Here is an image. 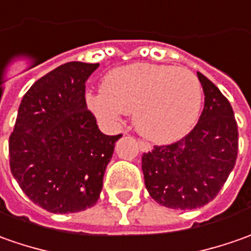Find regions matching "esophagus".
<instances>
[{"instance_id": "obj_1", "label": "esophagus", "mask_w": 251, "mask_h": 251, "mask_svg": "<svg viewBox=\"0 0 251 251\" xmlns=\"http://www.w3.org/2000/svg\"><path fill=\"white\" fill-rule=\"evenodd\" d=\"M138 145H139V149L142 151V152H149L152 148H151V145L148 144V142H144V141H139L138 142Z\"/></svg>"}]
</instances>
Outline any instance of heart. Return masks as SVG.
Instances as JSON below:
<instances>
[{"mask_svg":"<svg viewBox=\"0 0 251 251\" xmlns=\"http://www.w3.org/2000/svg\"><path fill=\"white\" fill-rule=\"evenodd\" d=\"M87 105L110 127H117L124 113H134L141 135L171 144L185 137L198 120L201 87L186 69L134 63L109 72L102 90L87 94Z\"/></svg>","mask_w":251,"mask_h":251,"instance_id":"heart-1","label":"heart"}]
</instances>
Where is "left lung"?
Returning <instances> with one entry per match:
<instances>
[{"label":"left lung","instance_id":"1","mask_svg":"<svg viewBox=\"0 0 251 251\" xmlns=\"http://www.w3.org/2000/svg\"><path fill=\"white\" fill-rule=\"evenodd\" d=\"M204 107L195 128L176 144L142 154L151 198L174 210H193L216 198L238 156V124L231 103L198 72Z\"/></svg>","mask_w":251,"mask_h":251}]
</instances>
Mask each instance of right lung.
Here are the masks:
<instances>
[{
	"mask_svg": "<svg viewBox=\"0 0 251 251\" xmlns=\"http://www.w3.org/2000/svg\"><path fill=\"white\" fill-rule=\"evenodd\" d=\"M99 63L69 62L30 87L9 137L15 179L33 203L56 214L99 199L120 135H105L85 103V81Z\"/></svg>",
	"mask_w": 251,
	"mask_h": 251,
	"instance_id": "add662e5",
	"label": "right lung"
}]
</instances>
